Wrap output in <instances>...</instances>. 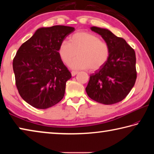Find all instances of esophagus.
<instances>
[{
    "mask_svg": "<svg viewBox=\"0 0 154 154\" xmlns=\"http://www.w3.org/2000/svg\"><path fill=\"white\" fill-rule=\"evenodd\" d=\"M77 73H78V72H77V71H72L71 72L72 76H75V75H76Z\"/></svg>",
    "mask_w": 154,
    "mask_h": 154,
    "instance_id": "1",
    "label": "esophagus"
}]
</instances>
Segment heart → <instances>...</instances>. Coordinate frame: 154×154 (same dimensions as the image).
Wrapping results in <instances>:
<instances>
[{"label": "heart", "mask_w": 154, "mask_h": 154, "mask_svg": "<svg viewBox=\"0 0 154 154\" xmlns=\"http://www.w3.org/2000/svg\"><path fill=\"white\" fill-rule=\"evenodd\" d=\"M78 58L71 64L72 69L96 71L106 63L110 54L109 46L93 34L79 32L72 35L69 41H62L58 48L60 58L69 65L75 57Z\"/></svg>", "instance_id": "1"}]
</instances>
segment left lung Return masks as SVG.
Here are the masks:
<instances>
[{"label": "left lung", "mask_w": 154, "mask_h": 154, "mask_svg": "<svg viewBox=\"0 0 154 154\" xmlns=\"http://www.w3.org/2000/svg\"><path fill=\"white\" fill-rule=\"evenodd\" d=\"M91 30L108 44L110 54L106 63L90 75L85 88L87 94L104 105L119 103L126 97L136 82L135 51L123 38L107 29L93 26Z\"/></svg>", "instance_id": "1"}]
</instances>
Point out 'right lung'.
Returning <instances> with one entry per match:
<instances>
[{"label": "right lung", "instance_id": "right-lung-1", "mask_svg": "<svg viewBox=\"0 0 154 154\" xmlns=\"http://www.w3.org/2000/svg\"><path fill=\"white\" fill-rule=\"evenodd\" d=\"M74 30L60 25L39 28L17 50L13 60L15 85L21 97L34 107L48 109L63 98L71 73L60 58L58 48Z\"/></svg>", "mask_w": 154, "mask_h": 154}]
</instances>
